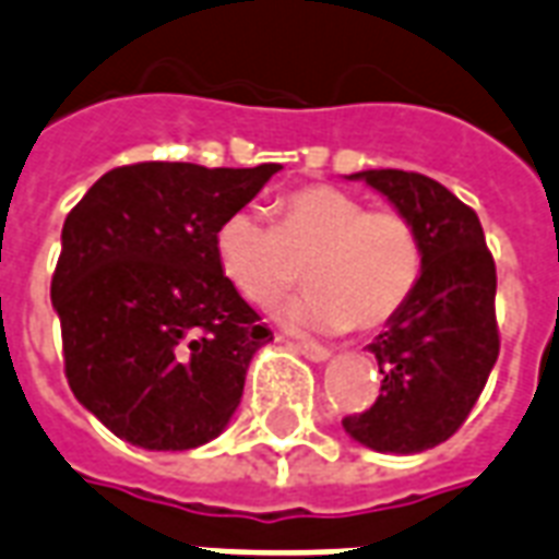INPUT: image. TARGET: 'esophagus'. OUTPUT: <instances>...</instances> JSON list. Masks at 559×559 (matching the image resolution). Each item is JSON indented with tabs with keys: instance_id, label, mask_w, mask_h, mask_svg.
<instances>
[{
	"instance_id": "34e87169",
	"label": "esophagus",
	"mask_w": 559,
	"mask_h": 559,
	"mask_svg": "<svg viewBox=\"0 0 559 559\" xmlns=\"http://www.w3.org/2000/svg\"><path fill=\"white\" fill-rule=\"evenodd\" d=\"M296 352H301L305 357H310V360H328L331 357V352H328L325 346H317V343H296Z\"/></svg>"
}]
</instances>
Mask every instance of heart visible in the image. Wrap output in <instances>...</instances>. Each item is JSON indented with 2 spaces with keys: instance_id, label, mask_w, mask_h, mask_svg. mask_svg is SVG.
Returning a JSON list of instances; mask_svg holds the SVG:
<instances>
[{
  "instance_id": "obj_1",
  "label": "heart",
  "mask_w": 559,
  "mask_h": 559,
  "mask_svg": "<svg viewBox=\"0 0 559 559\" xmlns=\"http://www.w3.org/2000/svg\"><path fill=\"white\" fill-rule=\"evenodd\" d=\"M275 225L240 207L213 234L223 275L246 301L270 308L293 289L305 263L308 293L284 310L298 331H372L407 305L425 251L402 211H366L331 185L298 187L275 202Z\"/></svg>"
}]
</instances>
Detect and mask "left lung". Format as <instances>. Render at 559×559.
Wrapping results in <instances>:
<instances>
[{
	"mask_svg": "<svg viewBox=\"0 0 559 559\" xmlns=\"http://www.w3.org/2000/svg\"><path fill=\"white\" fill-rule=\"evenodd\" d=\"M352 178L383 193L416 225L421 278L369 352L381 395L343 419L348 437L374 451L416 454L457 433L498 360L496 261L478 213L419 173L369 169Z\"/></svg>",
	"mask_w": 559,
	"mask_h": 559,
	"instance_id": "1",
	"label": "left lung"
}]
</instances>
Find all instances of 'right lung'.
I'll return each instance as SVG.
<instances>
[{
  "instance_id": "right-lung-1",
  "label": "right lung",
  "mask_w": 559,
  "mask_h": 559,
  "mask_svg": "<svg viewBox=\"0 0 559 559\" xmlns=\"http://www.w3.org/2000/svg\"><path fill=\"white\" fill-rule=\"evenodd\" d=\"M278 169L117 166L67 216L52 275L63 372L119 440L187 451L237 411L272 331L223 275L213 234Z\"/></svg>"
}]
</instances>
